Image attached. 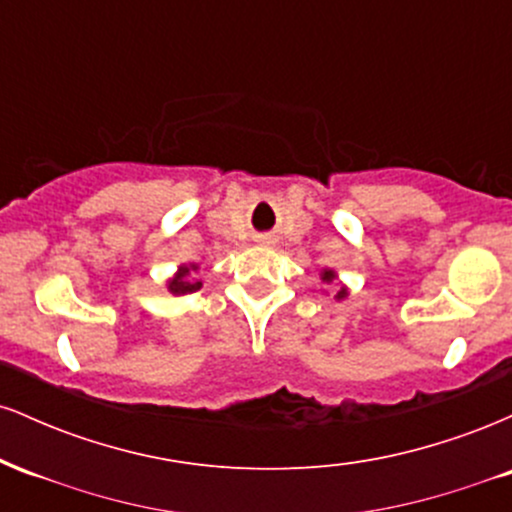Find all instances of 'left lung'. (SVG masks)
<instances>
[{
	"label": "left lung",
	"instance_id": "left-lung-1",
	"mask_svg": "<svg viewBox=\"0 0 512 512\" xmlns=\"http://www.w3.org/2000/svg\"><path fill=\"white\" fill-rule=\"evenodd\" d=\"M334 279H337V274H334L332 269H325V272H322V281H325V284H332ZM337 298H339V301H342V298H346V289H344V286L337 291Z\"/></svg>",
	"mask_w": 512,
	"mask_h": 512
}]
</instances>
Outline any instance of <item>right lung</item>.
Returning a JSON list of instances; mask_svg holds the SVG:
<instances>
[{
    "instance_id": "obj_1",
    "label": "right lung",
    "mask_w": 512,
    "mask_h": 512,
    "mask_svg": "<svg viewBox=\"0 0 512 512\" xmlns=\"http://www.w3.org/2000/svg\"><path fill=\"white\" fill-rule=\"evenodd\" d=\"M190 272H197V264H182L178 274L168 281V291L173 296H185V293H195L202 289V281L192 279Z\"/></svg>"
}]
</instances>
